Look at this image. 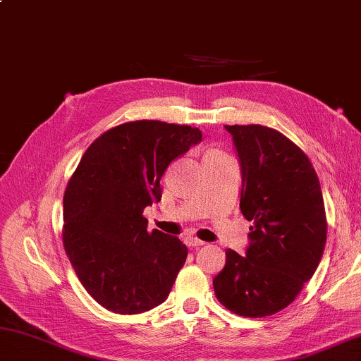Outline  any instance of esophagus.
I'll return each instance as SVG.
<instances>
[{
	"mask_svg": "<svg viewBox=\"0 0 361 361\" xmlns=\"http://www.w3.org/2000/svg\"><path fill=\"white\" fill-rule=\"evenodd\" d=\"M186 243H188V246L199 247V246H203V245H205V241H202V240L195 238V237H188V238H186Z\"/></svg>",
	"mask_w": 361,
	"mask_h": 361,
	"instance_id": "1",
	"label": "esophagus"
}]
</instances>
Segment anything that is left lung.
Returning a JSON list of instances; mask_svg holds the SVG:
<instances>
[{
	"label": "left lung",
	"mask_w": 361,
	"mask_h": 361,
	"mask_svg": "<svg viewBox=\"0 0 361 361\" xmlns=\"http://www.w3.org/2000/svg\"><path fill=\"white\" fill-rule=\"evenodd\" d=\"M226 129L241 169L240 208L252 226L245 255L226 251L214 293L238 316H271L297 298L322 259V189L307 156L278 130L260 124Z\"/></svg>",
	"instance_id": "1"
}]
</instances>
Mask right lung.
Wrapping results in <instances>:
<instances>
[{"label":"right lung","mask_w":361,"mask_h":361,"mask_svg":"<svg viewBox=\"0 0 361 361\" xmlns=\"http://www.w3.org/2000/svg\"><path fill=\"white\" fill-rule=\"evenodd\" d=\"M202 142L197 128L142 120L91 143L64 192V249L82 286L116 314H140L169 297L188 247L143 209L162 197L170 162Z\"/></svg>","instance_id":"add662e5"}]
</instances>
